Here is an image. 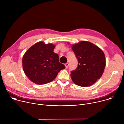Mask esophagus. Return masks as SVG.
Instances as JSON below:
<instances>
[{
    "mask_svg": "<svg viewBox=\"0 0 124 124\" xmlns=\"http://www.w3.org/2000/svg\"><path fill=\"white\" fill-rule=\"evenodd\" d=\"M64 65H65V68H66V69H67V68H68L69 65V63L68 62H67V63H65L64 64Z\"/></svg>",
    "mask_w": 124,
    "mask_h": 124,
    "instance_id": "1",
    "label": "esophagus"
}]
</instances>
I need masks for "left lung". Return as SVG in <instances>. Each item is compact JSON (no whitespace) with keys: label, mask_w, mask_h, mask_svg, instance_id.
Here are the masks:
<instances>
[{"label":"left lung","mask_w":124,"mask_h":124,"mask_svg":"<svg viewBox=\"0 0 124 124\" xmlns=\"http://www.w3.org/2000/svg\"><path fill=\"white\" fill-rule=\"evenodd\" d=\"M71 48L78 62L77 69L71 72V79L78 86H90L104 72L106 66L104 53L97 46L85 41L72 45Z\"/></svg>","instance_id":"obj_1"}]
</instances>
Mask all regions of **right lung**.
Segmentation results:
<instances>
[{
	"label": "right lung",
	"mask_w": 124,
	"mask_h": 124,
	"mask_svg": "<svg viewBox=\"0 0 124 124\" xmlns=\"http://www.w3.org/2000/svg\"><path fill=\"white\" fill-rule=\"evenodd\" d=\"M55 45L41 41L31 46L22 59L25 74L36 84H45L53 81L65 66L59 62V55L54 52Z\"/></svg>",
	"instance_id": "1"
}]
</instances>
